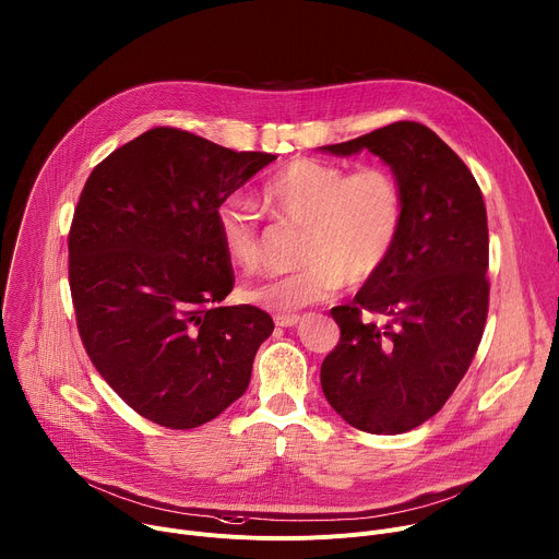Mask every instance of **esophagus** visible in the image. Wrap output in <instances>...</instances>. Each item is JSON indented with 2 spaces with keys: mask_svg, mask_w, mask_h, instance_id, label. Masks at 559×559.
<instances>
[{
  "mask_svg": "<svg viewBox=\"0 0 559 559\" xmlns=\"http://www.w3.org/2000/svg\"><path fill=\"white\" fill-rule=\"evenodd\" d=\"M274 323L278 328H294L300 323V316L298 313H276L274 316Z\"/></svg>",
  "mask_w": 559,
  "mask_h": 559,
  "instance_id": "esophagus-1",
  "label": "esophagus"
}]
</instances>
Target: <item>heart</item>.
Returning a JSON list of instances; mask_svg holds the SVG:
<instances>
[{
  "label": "heart",
  "instance_id": "heart-1",
  "mask_svg": "<svg viewBox=\"0 0 559 559\" xmlns=\"http://www.w3.org/2000/svg\"><path fill=\"white\" fill-rule=\"evenodd\" d=\"M263 199L278 218L305 223L298 270L248 285L246 302L296 311L330 300L349 283L380 272L403 229V190L382 166H345L294 158L263 186ZM216 231L227 259L241 270H257L263 259L259 216L238 199L216 207Z\"/></svg>",
  "mask_w": 559,
  "mask_h": 559
}]
</instances>
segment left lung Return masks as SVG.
<instances>
[{
	"mask_svg": "<svg viewBox=\"0 0 559 559\" xmlns=\"http://www.w3.org/2000/svg\"><path fill=\"white\" fill-rule=\"evenodd\" d=\"M371 152L403 190V229L378 274L332 309L341 343L323 360L328 403L352 427L395 436L436 416L483 341L489 309V227L462 158L427 126L397 121L323 145ZM378 312L367 322L361 309Z\"/></svg>",
	"mask_w": 559,
	"mask_h": 559,
	"instance_id": "left-lung-1",
	"label": "left lung"
}]
</instances>
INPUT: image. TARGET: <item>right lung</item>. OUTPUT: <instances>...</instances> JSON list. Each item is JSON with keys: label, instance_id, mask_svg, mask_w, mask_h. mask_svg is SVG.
<instances>
[{"label": "right lung", "instance_id": "add662e5", "mask_svg": "<svg viewBox=\"0 0 559 559\" xmlns=\"http://www.w3.org/2000/svg\"><path fill=\"white\" fill-rule=\"evenodd\" d=\"M177 128L115 150L79 197L70 236L76 328L104 380L168 429L214 420L250 384L267 311L218 307L234 272L216 207L274 162Z\"/></svg>", "mask_w": 559, "mask_h": 559}]
</instances>
